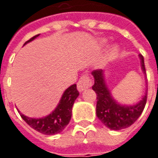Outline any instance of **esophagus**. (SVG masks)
<instances>
[{
  "label": "esophagus",
  "instance_id": "obj_1",
  "mask_svg": "<svg viewBox=\"0 0 158 158\" xmlns=\"http://www.w3.org/2000/svg\"><path fill=\"white\" fill-rule=\"evenodd\" d=\"M92 86L91 79L89 77V76L84 75L81 76V78L79 79V81L77 82V89L80 92L83 91L84 89H86Z\"/></svg>",
  "mask_w": 158,
  "mask_h": 158
}]
</instances>
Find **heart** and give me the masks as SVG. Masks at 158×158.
Returning a JSON list of instances; mask_svg holds the SVG:
<instances>
[{
	"mask_svg": "<svg viewBox=\"0 0 158 158\" xmlns=\"http://www.w3.org/2000/svg\"><path fill=\"white\" fill-rule=\"evenodd\" d=\"M100 43H101V44H104V43H106V40H104V39H102V40H100ZM116 50H117V49H116V47L112 48L110 49V53H109V57L113 56L116 54Z\"/></svg>",
	"mask_w": 158,
	"mask_h": 158,
	"instance_id": "1",
	"label": "heart"
}]
</instances>
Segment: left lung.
I'll return each mask as SVG.
<instances>
[{"mask_svg": "<svg viewBox=\"0 0 158 158\" xmlns=\"http://www.w3.org/2000/svg\"><path fill=\"white\" fill-rule=\"evenodd\" d=\"M141 68L146 75L144 60L139 55ZM95 83L92 86L96 94V116L98 119L113 131H120L132 125L141 116L147 101V89L145 95L139 102L134 105H122L113 98L105 81V75L102 69L92 71Z\"/></svg>", "mask_w": 158, "mask_h": 158, "instance_id": "1", "label": "left lung"}]
</instances>
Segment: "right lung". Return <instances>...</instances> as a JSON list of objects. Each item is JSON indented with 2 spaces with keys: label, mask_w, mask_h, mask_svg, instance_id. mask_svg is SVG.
<instances>
[{
  "label": "right lung",
  "mask_w": 158,
  "mask_h": 158,
  "mask_svg": "<svg viewBox=\"0 0 158 158\" xmlns=\"http://www.w3.org/2000/svg\"><path fill=\"white\" fill-rule=\"evenodd\" d=\"M39 35L32 37L30 40L24 43L32 42ZM79 96V92L77 89V84H73L69 87L62 94V98L56 108L48 116L42 118H31L22 114L20 115L24 121L34 130L44 135H55L62 132L71 119L72 107L75 101Z\"/></svg>",
  "instance_id": "obj_1"
}]
</instances>
